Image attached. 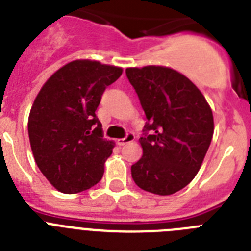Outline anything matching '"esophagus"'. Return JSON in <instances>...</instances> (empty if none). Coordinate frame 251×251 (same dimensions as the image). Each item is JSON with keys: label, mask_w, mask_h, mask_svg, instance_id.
Returning <instances> with one entry per match:
<instances>
[{"label": "esophagus", "mask_w": 251, "mask_h": 251, "mask_svg": "<svg viewBox=\"0 0 251 251\" xmlns=\"http://www.w3.org/2000/svg\"><path fill=\"white\" fill-rule=\"evenodd\" d=\"M134 134L133 133H128L127 136L124 137V138H119L117 139V143H118L119 146H124V145H127V143H129V142H133L134 141Z\"/></svg>", "instance_id": "1"}]
</instances>
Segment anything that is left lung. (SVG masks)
I'll return each mask as SVG.
<instances>
[{"label": "left lung", "instance_id": "8db88e82", "mask_svg": "<svg viewBox=\"0 0 251 251\" xmlns=\"http://www.w3.org/2000/svg\"><path fill=\"white\" fill-rule=\"evenodd\" d=\"M148 122L139 138L143 156L132 166L138 187L167 196L200 170L214 134V115L200 89L167 66L126 69Z\"/></svg>", "mask_w": 251, "mask_h": 251}]
</instances>
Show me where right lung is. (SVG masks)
Here are the masks:
<instances>
[{"label":"right lung","mask_w":251,"mask_h":251,"mask_svg":"<svg viewBox=\"0 0 251 251\" xmlns=\"http://www.w3.org/2000/svg\"><path fill=\"white\" fill-rule=\"evenodd\" d=\"M123 69L95 60H74L51 75L28 115V138L37 167L63 194L99 182L114 142L103 138L95 115L108 85Z\"/></svg>","instance_id":"right-lung-1"}]
</instances>
